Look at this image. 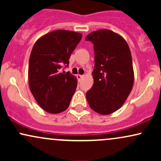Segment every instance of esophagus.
Returning <instances> with one entry per match:
<instances>
[{
	"label": "esophagus",
	"mask_w": 161,
	"mask_h": 161,
	"mask_svg": "<svg viewBox=\"0 0 161 161\" xmlns=\"http://www.w3.org/2000/svg\"><path fill=\"white\" fill-rule=\"evenodd\" d=\"M76 76H77V79H79V81H80L81 79H82L83 78V75H79V74H78V75H76Z\"/></svg>",
	"instance_id": "obj_1"
}]
</instances>
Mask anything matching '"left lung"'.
<instances>
[{
  "label": "left lung",
  "instance_id": "left-lung-1",
  "mask_svg": "<svg viewBox=\"0 0 161 161\" xmlns=\"http://www.w3.org/2000/svg\"><path fill=\"white\" fill-rule=\"evenodd\" d=\"M95 50L94 84L86 92L94 111L108 115L119 110L132 89L134 70L129 47L120 35L108 29L88 34Z\"/></svg>",
  "mask_w": 161,
  "mask_h": 161
}]
</instances>
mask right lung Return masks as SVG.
Instances as JSON below:
<instances>
[{
    "label": "right lung",
    "instance_id": "add662e5",
    "mask_svg": "<svg viewBox=\"0 0 161 161\" xmlns=\"http://www.w3.org/2000/svg\"><path fill=\"white\" fill-rule=\"evenodd\" d=\"M81 33L55 30L38 38L29 62V86L38 105L49 114H60L69 107L77 86L76 77L60 72L69 65L70 55L82 38Z\"/></svg>",
    "mask_w": 161,
    "mask_h": 161
}]
</instances>
